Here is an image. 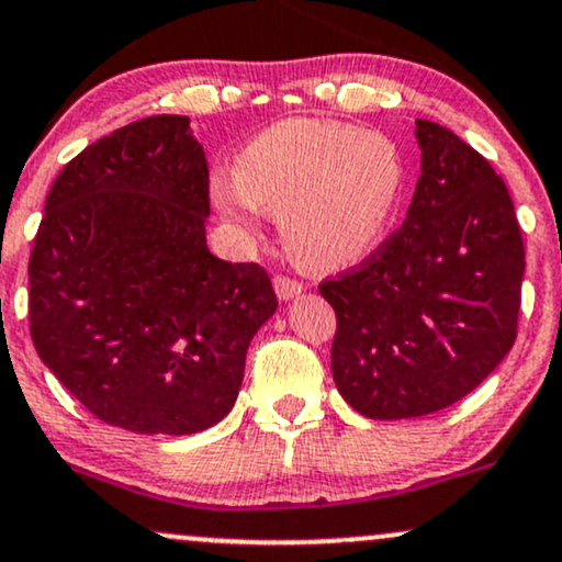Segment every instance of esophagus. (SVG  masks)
Returning a JSON list of instances; mask_svg holds the SVG:
<instances>
[{
  "mask_svg": "<svg viewBox=\"0 0 562 562\" xmlns=\"http://www.w3.org/2000/svg\"><path fill=\"white\" fill-rule=\"evenodd\" d=\"M274 293H277V297H280V301H293L295 295H301L303 293V285L301 282H295V280H290V277H274Z\"/></svg>",
  "mask_w": 562,
  "mask_h": 562,
  "instance_id": "34e87169",
  "label": "esophagus"
}]
</instances>
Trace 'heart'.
Listing matches in <instances>:
<instances>
[{
  "instance_id": "obj_1",
  "label": "heart",
  "mask_w": 562,
  "mask_h": 562,
  "mask_svg": "<svg viewBox=\"0 0 562 562\" xmlns=\"http://www.w3.org/2000/svg\"><path fill=\"white\" fill-rule=\"evenodd\" d=\"M407 168L394 139L326 119H285L217 173V210L248 233L280 215L288 251L303 267L337 272L371 257L400 207Z\"/></svg>"
}]
</instances>
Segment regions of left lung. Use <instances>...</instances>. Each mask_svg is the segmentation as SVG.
<instances>
[{"instance_id": "1", "label": "left lung", "mask_w": 562, "mask_h": 562, "mask_svg": "<svg viewBox=\"0 0 562 562\" xmlns=\"http://www.w3.org/2000/svg\"><path fill=\"white\" fill-rule=\"evenodd\" d=\"M420 179L402 228L322 282L337 314L331 375L352 409L404 420L474 392L516 339L524 240L506 183L464 139L415 122Z\"/></svg>"}]
</instances>
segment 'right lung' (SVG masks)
Instances as JSON below:
<instances>
[{"label": "right lung", "instance_id": "right-lung-1", "mask_svg": "<svg viewBox=\"0 0 562 562\" xmlns=\"http://www.w3.org/2000/svg\"><path fill=\"white\" fill-rule=\"evenodd\" d=\"M210 170L189 116H150L69 160L33 240L31 337L98 420L191 436L233 409L277 311L259 265L212 257Z\"/></svg>", "mask_w": 562, "mask_h": 562}]
</instances>
